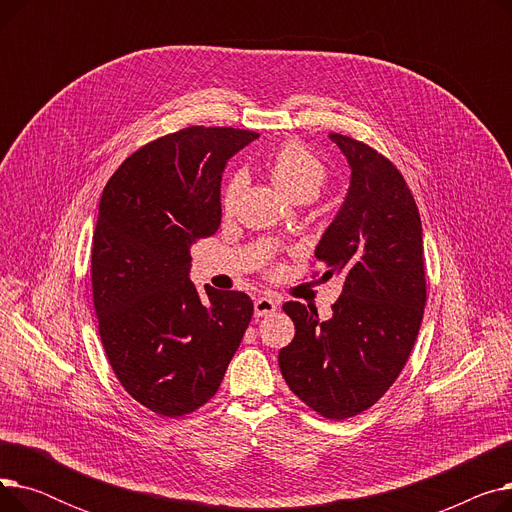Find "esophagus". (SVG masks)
Segmentation results:
<instances>
[{
	"instance_id": "obj_1",
	"label": "esophagus",
	"mask_w": 512,
	"mask_h": 512,
	"mask_svg": "<svg viewBox=\"0 0 512 512\" xmlns=\"http://www.w3.org/2000/svg\"><path fill=\"white\" fill-rule=\"evenodd\" d=\"M278 309V303L270 297H259L255 299V317H265V315H272Z\"/></svg>"
}]
</instances>
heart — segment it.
I'll return each mask as SVG.
<instances>
[{
	"label": "heart",
	"mask_w": 512,
	"mask_h": 512,
	"mask_svg": "<svg viewBox=\"0 0 512 512\" xmlns=\"http://www.w3.org/2000/svg\"><path fill=\"white\" fill-rule=\"evenodd\" d=\"M270 174L282 191L294 201H311L319 195L321 186L328 178V168L317 153H313L301 141H288L280 145L270 157ZM247 176L242 172H234L224 188L220 205L224 215H232L240 193L245 191Z\"/></svg>",
	"instance_id": "obj_1"
}]
</instances>
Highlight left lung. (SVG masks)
<instances>
[{"instance_id": "obj_1", "label": "left lung", "mask_w": 512, "mask_h": 512, "mask_svg": "<svg viewBox=\"0 0 512 512\" xmlns=\"http://www.w3.org/2000/svg\"><path fill=\"white\" fill-rule=\"evenodd\" d=\"M351 166L348 195L315 249L340 276L334 315L284 303L292 342L278 363L288 388L326 419L355 417L378 402L405 367L427 301L423 234L417 203L388 157L332 132Z\"/></svg>"}]
</instances>
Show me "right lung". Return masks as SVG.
<instances>
[{
  "instance_id": "1",
  "label": "right lung",
  "mask_w": 512,
  "mask_h": 512,
  "mask_svg": "<svg viewBox=\"0 0 512 512\" xmlns=\"http://www.w3.org/2000/svg\"><path fill=\"white\" fill-rule=\"evenodd\" d=\"M259 137L188 126L124 159L107 180L93 232L99 336L122 388L159 417H182L218 392L253 301L188 280L191 247L218 232L226 161Z\"/></svg>"
}]
</instances>
